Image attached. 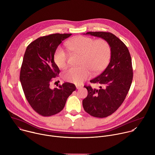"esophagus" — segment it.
<instances>
[{"label":"esophagus","mask_w":155,"mask_h":155,"mask_svg":"<svg viewBox=\"0 0 155 155\" xmlns=\"http://www.w3.org/2000/svg\"><path fill=\"white\" fill-rule=\"evenodd\" d=\"M81 85H76V87H77V89H78V90H79V89H80V88H81Z\"/></svg>","instance_id":"34e87169"}]
</instances>
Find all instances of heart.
I'll return each mask as SVG.
<instances>
[{
	"mask_svg": "<svg viewBox=\"0 0 155 155\" xmlns=\"http://www.w3.org/2000/svg\"><path fill=\"white\" fill-rule=\"evenodd\" d=\"M65 46L68 50L80 56L77 68H72L65 71L63 79L75 84H81L91 75L102 72L108 64L112 55L110 43L105 39L94 40L93 38L77 36L66 41ZM54 61L60 69L68 65V55L62 49L59 48L54 55Z\"/></svg>",
	"mask_w": 155,
	"mask_h": 155,
	"instance_id": "1",
	"label": "heart"
}]
</instances>
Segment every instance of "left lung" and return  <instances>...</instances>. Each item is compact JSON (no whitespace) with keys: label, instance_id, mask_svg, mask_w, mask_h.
<instances>
[{"label":"left lung","instance_id":"obj_1","mask_svg":"<svg viewBox=\"0 0 155 155\" xmlns=\"http://www.w3.org/2000/svg\"><path fill=\"white\" fill-rule=\"evenodd\" d=\"M86 34L106 40L112 48L107 68L90 80L99 84V89L84 86L87 90V96L83 100L85 112L94 117L105 118L116 111L128 93L133 78L131 57L125 44L114 34L106 32H88Z\"/></svg>","mask_w":155,"mask_h":155}]
</instances>
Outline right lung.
<instances>
[{"mask_svg":"<svg viewBox=\"0 0 155 155\" xmlns=\"http://www.w3.org/2000/svg\"><path fill=\"white\" fill-rule=\"evenodd\" d=\"M72 34H54L40 37L28 46L20 71V81L32 108L43 117L54 115L64 108L68 97L76 90L65 82L51 89V79L59 74L54 55L62 41Z\"/></svg>","mask_w":155,"mask_h":155,"instance_id":"1","label":"right lung"}]
</instances>
